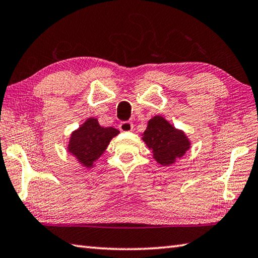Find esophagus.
I'll return each instance as SVG.
<instances>
[{"label": "esophagus", "mask_w": 258, "mask_h": 258, "mask_svg": "<svg viewBox=\"0 0 258 258\" xmlns=\"http://www.w3.org/2000/svg\"><path fill=\"white\" fill-rule=\"evenodd\" d=\"M119 129L123 133H129L134 129V123L130 121H122L119 124Z\"/></svg>", "instance_id": "esophagus-1"}]
</instances>
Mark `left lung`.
Here are the masks:
<instances>
[{"label": "left lung", "instance_id": "8db88e82", "mask_svg": "<svg viewBox=\"0 0 258 258\" xmlns=\"http://www.w3.org/2000/svg\"><path fill=\"white\" fill-rule=\"evenodd\" d=\"M143 139L162 165L172 164L190 147L184 134L162 116H154L148 121Z\"/></svg>", "mask_w": 258, "mask_h": 258}]
</instances>
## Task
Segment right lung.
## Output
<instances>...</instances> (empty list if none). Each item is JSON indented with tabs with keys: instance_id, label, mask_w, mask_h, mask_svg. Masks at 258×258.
I'll list each match as a JSON object with an SVG mask.
<instances>
[{
	"instance_id": "obj_1",
	"label": "right lung",
	"mask_w": 258,
	"mask_h": 258,
	"mask_svg": "<svg viewBox=\"0 0 258 258\" xmlns=\"http://www.w3.org/2000/svg\"><path fill=\"white\" fill-rule=\"evenodd\" d=\"M117 134V129L112 126L103 128L96 119L92 117L72 134L69 152L79 160L81 164L90 168L103 154L111 139Z\"/></svg>"
}]
</instances>
